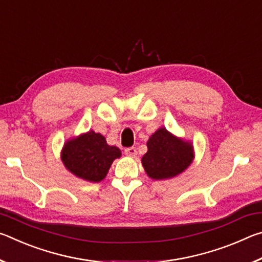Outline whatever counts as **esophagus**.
<instances>
[{"label":"esophagus","instance_id":"esophagus-1","mask_svg":"<svg viewBox=\"0 0 262 262\" xmlns=\"http://www.w3.org/2000/svg\"><path fill=\"white\" fill-rule=\"evenodd\" d=\"M125 154H126V156H128V157H135L137 155V151H136V149L134 147H130V148L125 149Z\"/></svg>","mask_w":262,"mask_h":262}]
</instances>
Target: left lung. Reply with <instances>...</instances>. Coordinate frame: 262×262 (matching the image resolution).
Instances as JSON below:
<instances>
[{
  "mask_svg": "<svg viewBox=\"0 0 262 262\" xmlns=\"http://www.w3.org/2000/svg\"><path fill=\"white\" fill-rule=\"evenodd\" d=\"M148 151L142 157V165L151 179L164 180L180 174L194 158L190 142L178 139L166 128H159L147 142Z\"/></svg>",
  "mask_w": 262,
  "mask_h": 262,
  "instance_id": "left-lung-1",
  "label": "left lung"
}]
</instances>
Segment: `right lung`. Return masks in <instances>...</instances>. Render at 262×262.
<instances>
[{
    "instance_id": "1",
    "label": "right lung",
    "mask_w": 262,
    "mask_h": 262,
    "mask_svg": "<svg viewBox=\"0 0 262 262\" xmlns=\"http://www.w3.org/2000/svg\"><path fill=\"white\" fill-rule=\"evenodd\" d=\"M120 156V149L108 145L105 137L94 130L68 140L61 152L64 166L78 178L91 183L103 180L114 159Z\"/></svg>"
}]
</instances>
